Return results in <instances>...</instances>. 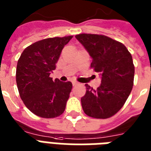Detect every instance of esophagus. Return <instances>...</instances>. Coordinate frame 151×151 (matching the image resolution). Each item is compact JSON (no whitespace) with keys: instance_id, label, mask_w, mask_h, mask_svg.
Segmentation results:
<instances>
[{"instance_id":"1","label":"esophagus","mask_w":151,"mask_h":151,"mask_svg":"<svg viewBox=\"0 0 151 151\" xmlns=\"http://www.w3.org/2000/svg\"><path fill=\"white\" fill-rule=\"evenodd\" d=\"M72 84H73V85H78V81H72Z\"/></svg>"}]
</instances>
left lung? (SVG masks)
<instances>
[{
  "instance_id": "1",
  "label": "left lung",
  "mask_w": 151,
  "mask_h": 151,
  "mask_svg": "<svg viewBox=\"0 0 151 151\" xmlns=\"http://www.w3.org/2000/svg\"><path fill=\"white\" fill-rule=\"evenodd\" d=\"M75 37L89 53L91 67L102 79L97 89L85 85L86 92L81 99L83 110L94 118H109L122 109L132 89L135 66L131 53L123 44L104 35Z\"/></svg>"
}]
</instances>
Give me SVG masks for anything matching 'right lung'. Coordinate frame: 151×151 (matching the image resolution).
<instances>
[{
  "label": "right lung",
  "mask_w": 151,
  "mask_h": 151,
  "mask_svg": "<svg viewBox=\"0 0 151 151\" xmlns=\"http://www.w3.org/2000/svg\"><path fill=\"white\" fill-rule=\"evenodd\" d=\"M73 36L51 37L32 44L18 60L16 84L25 106L44 118L59 117L65 110L72 89L70 81L50 78L64 46Z\"/></svg>",
  "instance_id": "1"
}]
</instances>
